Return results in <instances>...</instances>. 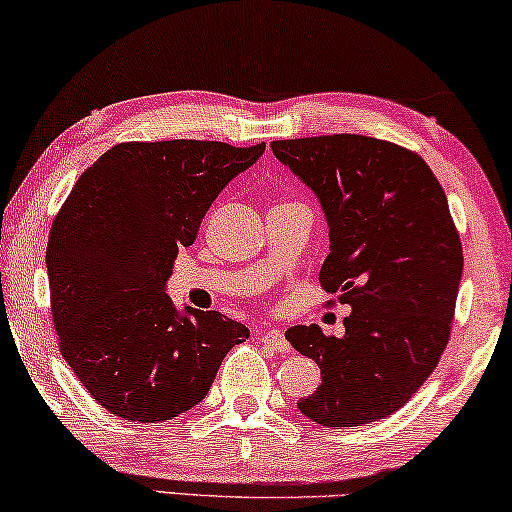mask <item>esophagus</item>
Returning <instances> with one entry per match:
<instances>
[{"mask_svg":"<svg viewBox=\"0 0 512 512\" xmlns=\"http://www.w3.org/2000/svg\"><path fill=\"white\" fill-rule=\"evenodd\" d=\"M258 335H261V340L268 342V345L275 349V352H279V354H289L291 352L289 340L284 338V333L279 331V328H265V331H258Z\"/></svg>","mask_w":512,"mask_h":512,"instance_id":"esophagus-1","label":"esophagus"}]
</instances>
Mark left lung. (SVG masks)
<instances>
[{"label":"left lung","mask_w":512,"mask_h":512,"mask_svg":"<svg viewBox=\"0 0 512 512\" xmlns=\"http://www.w3.org/2000/svg\"><path fill=\"white\" fill-rule=\"evenodd\" d=\"M317 195L328 223L321 286L352 307L345 335L291 326L286 340L321 368L298 410L321 426H361L403 408L450 340L464 270L443 186L417 153L363 135L270 144Z\"/></svg>","instance_id":"obj_1"}]
</instances>
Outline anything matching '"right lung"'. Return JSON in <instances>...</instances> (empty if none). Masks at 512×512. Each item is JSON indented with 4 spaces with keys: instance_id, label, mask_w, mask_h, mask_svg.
<instances>
[{
    "instance_id": "1",
    "label": "right lung",
    "mask_w": 512,
    "mask_h": 512,
    "mask_svg": "<svg viewBox=\"0 0 512 512\" xmlns=\"http://www.w3.org/2000/svg\"><path fill=\"white\" fill-rule=\"evenodd\" d=\"M265 144L128 142L102 153L55 216L46 247L60 352L102 408L165 422L207 396L249 328L221 312L177 310L165 293L179 247Z\"/></svg>"
}]
</instances>
